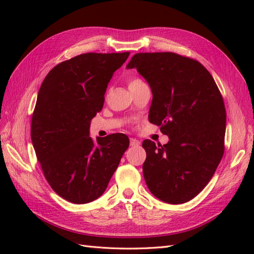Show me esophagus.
I'll use <instances>...</instances> for the list:
<instances>
[{"label": "esophagus", "instance_id": "esophagus-1", "mask_svg": "<svg viewBox=\"0 0 254 254\" xmlns=\"http://www.w3.org/2000/svg\"><path fill=\"white\" fill-rule=\"evenodd\" d=\"M130 144H131V146H138V145L141 144V142H139L138 139H136V138H131Z\"/></svg>", "mask_w": 254, "mask_h": 254}]
</instances>
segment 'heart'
<instances>
[{"label":"heart","instance_id":"heart-1","mask_svg":"<svg viewBox=\"0 0 254 254\" xmlns=\"http://www.w3.org/2000/svg\"><path fill=\"white\" fill-rule=\"evenodd\" d=\"M139 83H142V79L136 78V77H133V78L130 79V82H128V87L131 88V87H133V86H135V85H137Z\"/></svg>","mask_w":254,"mask_h":254}]
</instances>
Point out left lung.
<instances>
[{"mask_svg":"<svg viewBox=\"0 0 254 254\" xmlns=\"http://www.w3.org/2000/svg\"><path fill=\"white\" fill-rule=\"evenodd\" d=\"M136 68L153 93L150 123L169 136L165 145L145 139V182L169 204L195 197L212 179L225 150L226 109L212 75L198 61L174 52L136 53Z\"/></svg>","mask_w":254,"mask_h":254,"instance_id":"obj_1","label":"left lung"}]
</instances>
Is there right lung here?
<instances>
[{"label":"right lung","mask_w":254,"mask_h":254,"mask_svg":"<svg viewBox=\"0 0 254 254\" xmlns=\"http://www.w3.org/2000/svg\"><path fill=\"white\" fill-rule=\"evenodd\" d=\"M130 52L84 53L59 63L42 82L30 135L52 190L66 201L86 204L108 187L128 137L122 133L89 136L90 120L101 111L113 73Z\"/></svg>","instance_id":"1"}]
</instances>
